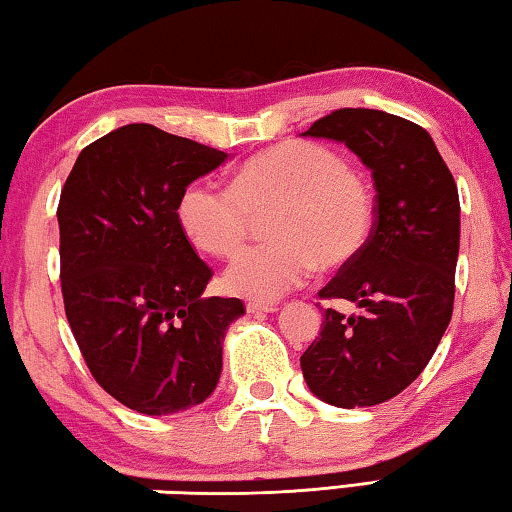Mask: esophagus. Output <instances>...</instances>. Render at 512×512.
Returning <instances> with one entry per match:
<instances>
[{
  "label": "esophagus",
  "instance_id": "esophagus-1",
  "mask_svg": "<svg viewBox=\"0 0 512 512\" xmlns=\"http://www.w3.org/2000/svg\"><path fill=\"white\" fill-rule=\"evenodd\" d=\"M246 310L250 315H264V312H276L278 305L276 303H257V301H250L246 305Z\"/></svg>",
  "mask_w": 512,
  "mask_h": 512
}]
</instances>
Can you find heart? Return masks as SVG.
<instances>
[{"label":"heart","mask_w":512,"mask_h":512,"mask_svg":"<svg viewBox=\"0 0 512 512\" xmlns=\"http://www.w3.org/2000/svg\"><path fill=\"white\" fill-rule=\"evenodd\" d=\"M271 243L241 250L223 273L230 294L276 301L310 278L315 266L340 269L363 253L375 225V190L338 151L285 142L248 158L232 183L197 181L179 204L188 239L204 253L230 257L255 213L271 211Z\"/></svg>","instance_id":"heart-1"}]
</instances>
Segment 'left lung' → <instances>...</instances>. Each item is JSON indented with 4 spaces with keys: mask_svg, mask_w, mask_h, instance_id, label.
<instances>
[{
    "mask_svg": "<svg viewBox=\"0 0 512 512\" xmlns=\"http://www.w3.org/2000/svg\"><path fill=\"white\" fill-rule=\"evenodd\" d=\"M303 135L352 149L377 190L363 253L319 289L322 299L356 303L361 315L324 310L319 338L301 356L303 379L333 407H372L421 375L451 322L460 197L430 133L414 121L342 108Z\"/></svg>",
    "mask_w": 512,
    "mask_h": 512,
    "instance_id": "obj_1",
    "label": "left lung"
}]
</instances>
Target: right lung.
<instances>
[{"mask_svg": "<svg viewBox=\"0 0 512 512\" xmlns=\"http://www.w3.org/2000/svg\"><path fill=\"white\" fill-rule=\"evenodd\" d=\"M227 160L188 137L128 124L80 151L59 197L61 294L85 363L147 416L209 398L223 340L246 308L202 292L213 271L179 220L186 188Z\"/></svg>", "mask_w": 512, "mask_h": 512, "instance_id": "right-lung-1", "label": "right lung"}]
</instances>
